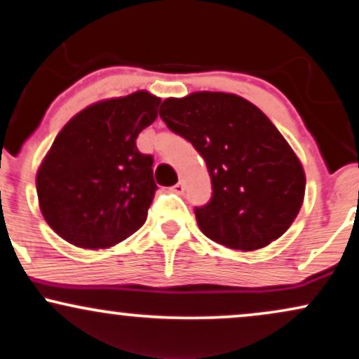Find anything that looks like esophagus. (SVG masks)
Masks as SVG:
<instances>
[{
  "mask_svg": "<svg viewBox=\"0 0 359 359\" xmlns=\"http://www.w3.org/2000/svg\"><path fill=\"white\" fill-rule=\"evenodd\" d=\"M172 190H174L175 194H182L184 190H185V184H184V180H179V182H177L174 187H172Z\"/></svg>",
  "mask_w": 359,
  "mask_h": 359,
  "instance_id": "esophagus-1",
  "label": "esophagus"
}]
</instances>
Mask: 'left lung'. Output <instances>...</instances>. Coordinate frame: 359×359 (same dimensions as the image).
I'll return each mask as SVG.
<instances>
[{"label":"left lung","mask_w":359,"mask_h":359,"mask_svg":"<svg viewBox=\"0 0 359 359\" xmlns=\"http://www.w3.org/2000/svg\"><path fill=\"white\" fill-rule=\"evenodd\" d=\"M158 116L205 161L213 192L194 212L208 238L250 252L287 232L305 197V172L260 109L235 94L194 93L165 99Z\"/></svg>","instance_id":"obj_1"}]
</instances>
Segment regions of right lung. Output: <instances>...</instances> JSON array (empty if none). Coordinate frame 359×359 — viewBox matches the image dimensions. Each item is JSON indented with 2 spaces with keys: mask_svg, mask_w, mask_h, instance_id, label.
Listing matches in <instances>:
<instances>
[{
  "mask_svg": "<svg viewBox=\"0 0 359 359\" xmlns=\"http://www.w3.org/2000/svg\"><path fill=\"white\" fill-rule=\"evenodd\" d=\"M161 99L139 90L86 107L62 127L36 175L48 225L81 248H107L137 232L157 185L137 135Z\"/></svg>",
  "mask_w": 359,
  "mask_h": 359,
  "instance_id": "add662e5",
  "label": "right lung"
}]
</instances>
